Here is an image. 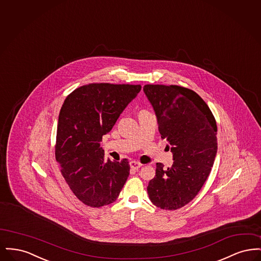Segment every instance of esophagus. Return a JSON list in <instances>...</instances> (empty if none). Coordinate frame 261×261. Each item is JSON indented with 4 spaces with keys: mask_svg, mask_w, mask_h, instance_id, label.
<instances>
[{
    "mask_svg": "<svg viewBox=\"0 0 261 261\" xmlns=\"http://www.w3.org/2000/svg\"><path fill=\"white\" fill-rule=\"evenodd\" d=\"M129 164H130V167H131L133 170H137V169H139V168L142 166V164H141L140 162H135V161H134V162H130Z\"/></svg>",
    "mask_w": 261,
    "mask_h": 261,
    "instance_id": "1",
    "label": "esophagus"
}]
</instances>
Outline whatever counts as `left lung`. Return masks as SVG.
Wrapping results in <instances>:
<instances>
[{
	"mask_svg": "<svg viewBox=\"0 0 261 261\" xmlns=\"http://www.w3.org/2000/svg\"><path fill=\"white\" fill-rule=\"evenodd\" d=\"M144 92L174 159L167 169L156 163L155 176L147 188L149 198L162 210L175 211L195 199L211 173L217 152V125L206 102L191 89L147 84Z\"/></svg>",
	"mask_w": 261,
	"mask_h": 261,
	"instance_id": "obj_1",
	"label": "left lung"
}]
</instances>
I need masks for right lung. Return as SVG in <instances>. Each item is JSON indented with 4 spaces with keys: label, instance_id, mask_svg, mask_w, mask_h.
<instances>
[{
    "label": "right lung",
    "instance_id": "add662e5",
    "mask_svg": "<svg viewBox=\"0 0 261 261\" xmlns=\"http://www.w3.org/2000/svg\"><path fill=\"white\" fill-rule=\"evenodd\" d=\"M141 85L91 83L75 89L62 105L55 146L61 172L76 198L91 207L115 201L129 176L124 159H105L102 135L109 133Z\"/></svg>",
    "mask_w": 261,
    "mask_h": 261
}]
</instances>
